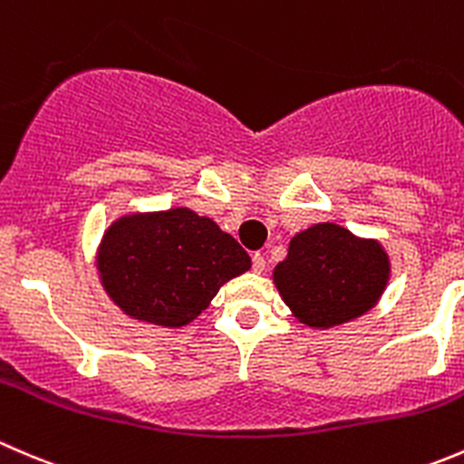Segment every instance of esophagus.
<instances>
[{
    "mask_svg": "<svg viewBox=\"0 0 464 464\" xmlns=\"http://www.w3.org/2000/svg\"><path fill=\"white\" fill-rule=\"evenodd\" d=\"M252 268H255V273H264L266 270L264 255H259V252H255V255H252Z\"/></svg>",
    "mask_w": 464,
    "mask_h": 464,
    "instance_id": "esophagus-1",
    "label": "esophagus"
}]
</instances>
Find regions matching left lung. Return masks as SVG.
Wrapping results in <instances>:
<instances>
[{
    "label": "left lung",
    "instance_id": "8db88e82",
    "mask_svg": "<svg viewBox=\"0 0 464 464\" xmlns=\"http://www.w3.org/2000/svg\"><path fill=\"white\" fill-rule=\"evenodd\" d=\"M390 259L382 243L336 223L297 232L273 282L300 323L329 329L368 314L386 291Z\"/></svg>",
    "mask_w": 464,
    "mask_h": 464
}]
</instances>
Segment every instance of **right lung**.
Returning <instances> with one entry per match:
<instances>
[{"label": "right lung", "mask_w": 464, "mask_h": 464, "mask_svg": "<svg viewBox=\"0 0 464 464\" xmlns=\"http://www.w3.org/2000/svg\"><path fill=\"white\" fill-rule=\"evenodd\" d=\"M96 268L123 314L176 329L246 273L250 256L212 218L176 208L117 218L103 234Z\"/></svg>", "instance_id": "right-lung-1"}]
</instances>
